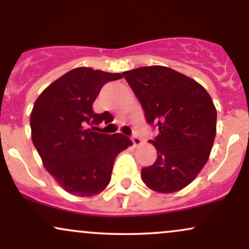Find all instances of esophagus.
Wrapping results in <instances>:
<instances>
[{
	"label": "esophagus",
	"instance_id": "34e87169",
	"mask_svg": "<svg viewBox=\"0 0 249 249\" xmlns=\"http://www.w3.org/2000/svg\"><path fill=\"white\" fill-rule=\"evenodd\" d=\"M131 141H132V142H133V146H134V147L141 146V145L142 144V141L141 138H139L138 136H133V137H132V139H131Z\"/></svg>",
	"mask_w": 249,
	"mask_h": 249
}]
</instances>
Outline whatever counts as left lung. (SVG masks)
<instances>
[{"mask_svg": "<svg viewBox=\"0 0 249 249\" xmlns=\"http://www.w3.org/2000/svg\"><path fill=\"white\" fill-rule=\"evenodd\" d=\"M141 102L148 124L159 133L150 141L157 150L142 179L159 193H174L190 185L210 158L216 134V108L202 85L161 65L123 72Z\"/></svg>", "mask_w": 249, "mask_h": 249, "instance_id": "8db88e82", "label": "left lung"}]
</instances>
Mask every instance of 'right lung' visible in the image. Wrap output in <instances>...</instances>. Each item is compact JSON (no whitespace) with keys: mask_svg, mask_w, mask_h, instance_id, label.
Instances as JSON below:
<instances>
[{"mask_svg":"<svg viewBox=\"0 0 249 249\" xmlns=\"http://www.w3.org/2000/svg\"><path fill=\"white\" fill-rule=\"evenodd\" d=\"M122 77L76 68L44 89L34 104L31 141L43 166L68 193L93 196L103 192L111 180L116 157L132 145L122 133H98L88 127L112 122L108 112H93L92 104L105 83Z\"/></svg>","mask_w":249,"mask_h":249,"instance_id":"1","label":"right lung"}]
</instances>
